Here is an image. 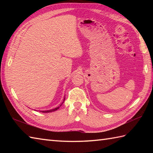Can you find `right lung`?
<instances>
[{
  "mask_svg": "<svg viewBox=\"0 0 153 153\" xmlns=\"http://www.w3.org/2000/svg\"><path fill=\"white\" fill-rule=\"evenodd\" d=\"M60 106L61 105H60V106L57 107V108H55L54 109H52V110H45V111H41V112H53V111H55V110H58V108H59L60 107Z\"/></svg>",
  "mask_w": 153,
  "mask_h": 153,
  "instance_id": "right-lung-1",
  "label": "right lung"
}]
</instances>
